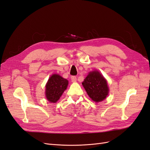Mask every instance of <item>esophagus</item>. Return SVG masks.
Here are the masks:
<instances>
[{
    "label": "esophagus",
    "mask_w": 150,
    "mask_h": 150,
    "mask_svg": "<svg viewBox=\"0 0 150 150\" xmlns=\"http://www.w3.org/2000/svg\"><path fill=\"white\" fill-rule=\"evenodd\" d=\"M71 81H72V82H73V83L76 82V80H77V78H76V76H71Z\"/></svg>",
    "instance_id": "obj_1"
}]
</instances>
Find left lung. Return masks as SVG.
Masks as SVG:
<instances>
[{"label":"left lung","instance_id":"1","mask_svg":"<svg viewBox=\"0 0 150 150\" xmlns=\"http://www.w3.org/2000/svg\"><path fill=\"white\" fill-rule=\"evenodd\" d=\"M82 84L88 96L95 102L102 101L108 96L107 81L97 71L89 72Z\"/></svg>","mask_w":150,"mask_h":150}]
</instances>
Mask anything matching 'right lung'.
Here are the masks:
<instances>
[{"label": "right lung", "instance_id": "1", "mask_svg": "<svg viewBox=\"0 0 150 150\" xmlns=\"http://www.w3.org/2000/svg\"><path fill=\"white\" fill-rule=\"evenodd\" d=\"M68 81L58 74H53L50 77L46 86V96L47 100L56 103L66 89Z\"/></svg>", "mask_w": 150, "mask_h": 150}]
</instances>
